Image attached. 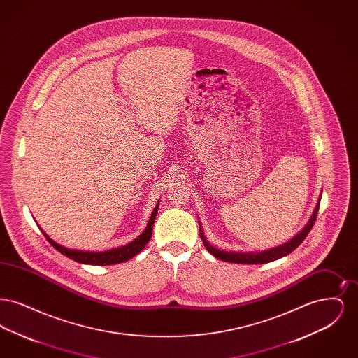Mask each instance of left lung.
<instances>
[{"mask_svg":"<svg viewBox=\"0 0 358 358\" xmlns=\"http://www.w3.org/2000/svg\"><path fill=\"white\" fill-rule=\"evenodd\" d=\"M320 203H321V197L318 200V204L315 206L310 220L305 225V228L296 234L294 238L278 245V247H273V248H268L266 251H259V252H238V251H224L220 248H216L215 245H212L206 238H205L204 231H203V227H201V222L199 220V228H200V236L203 238V243H204L205 248L208 252H210L212 255L220 260L224 262H228V263H238V264H264V263H270L273 260H278L283 256L289 255V252H292L305 238H306L308 232L311 231L314 222L317 220V215H318V209H320Z\"/></svg>","mask_w":358,"mask_h":358,"instance_id":"obj_1","label":"left lung"}]
</instances>
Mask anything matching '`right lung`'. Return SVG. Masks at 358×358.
<instances>
[{
    "instance_id": "obj_1",
    "label": "right lung",
    "mask_w": 358,
    "mask_h": 358,
    "mask_svg": "<svg viewBox=\"0 0 358 358\" xmlns=\"http://www.w3.org/2000/svg\"><path fill=\"white\" fill-rule=\"evenodd\" d=\"M158 205L159 201H157V204L154 206V210L152 212V216L149 219V222L145 228V231L134 238L133 241H130L129 244L126 245H122V247H117V248H111V250H107V251H101V252H94V251H85V250H71L67 248L59 243H56L55 240H52L43 229L41 227L38 225L40 231L43 232V235L45 236V238L51 243V245H53L60 254H63L64 256H67L69 259L78 262V263H82V264H92V266H110V264H120L123 262H127L130 260L131 257H134L136 254H139L145 245L149 243V240L152 238V234H153V225L155 222V216H157V212H158Z\"/></svg>"
}]
</instances>
